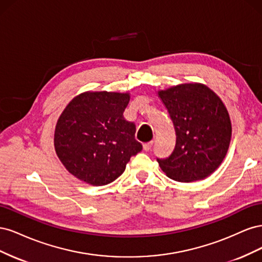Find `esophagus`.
<instances>
[{
	"instance_id": "esophagus-1",
	"label": "esophagus",
	"mask_w": 262,
	"mask_h": 262,
	"mask_svg": "<svg viewBox=\"0 0 262 262\" xmlns=\"http://www.w3.org/2000/svg\"><path fill=\"white\" fill-rule=\"evenodd\" d=\"M152 146H153V142H147V143L143 144V148H144V150H146V152L152 148Z\"/></svg>"
}]
</instances>
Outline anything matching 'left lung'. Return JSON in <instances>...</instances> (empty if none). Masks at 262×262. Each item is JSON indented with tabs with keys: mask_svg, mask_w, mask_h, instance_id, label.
Wrapping results in <instances>:
<instances>
[{
	"mask_svg": "<svg viewBox=\"0 0 262 262\" xmlns=\"http://www.w3.org/2000/svg\"><path fill=\"white\" fill-rule=\"evenodd\" d=\"M176 132L171 154L157 158L170 179L191 182L215 170L227 153L232 124L217 95L201 84H181L158 93Z\"/></svg>",
	"mask_w": 262,
	"mask_h": 262,
	"instance_id": "8db88e82",
	"label": "left lung"
}]
</instances>
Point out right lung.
Returning a JSON list of instances; mask_svg holds the SVG:
<instances>
[{"label": "right lung", "instance_id": "1", "mask_svg": "<svg viewBox=\"0 0 262 262\" xmlns=\"http://www.w3.org/2000/svg\"><path fill=\"white\" fill-rule=\"evenodd\" d=\"M129 100V94L85 93L63 110L54 147L73 176L93 186L108 185L142 149L134 137L136 124L123 117Z\"/></svg>", "mask_w": 262, "mask_h": 262}]
</instances>
